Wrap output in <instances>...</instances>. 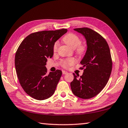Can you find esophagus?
I'll return each instance as SVG.
<instances>
[{
  "instance_id": "1",
  "label": "esophagus",
  "mask_w": 128,
  "mask_h": 128,
  "mask_svg": "<svg viewBox=\"0 0 128 128\" xmlns=\"http://www.w3.org/2000/svg\"><path fill=\"white\" fill-rule=\"evenodd\" d=\"M62 74H67V73H68V72H67L66 71V70H62Z\"/></svg>"
}]
</instances>
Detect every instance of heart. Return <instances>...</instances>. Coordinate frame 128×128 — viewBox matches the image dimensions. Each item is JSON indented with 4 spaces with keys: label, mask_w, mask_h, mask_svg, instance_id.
Returning <instances> with one entry per match:
<instances>
[{
    "label": "heart",
    "mask_w": 128,
    "mask_h": 128,
    "mask_svg": "<svg viewBox=\"0 0 128 128\" xmlns=\"http://www.w3.org/2000/svg\"><path fill=\"white\" fill-rule=\"evenodd\" d=\"M63 42L68 45L69 47L73 49L76 48V52L80 55L84 54L85 51V47L84 45L80 44L81 40L77 35L73 33H69L62 38ZM59 47V43L55 42L54 45L53 50L54 52H56ZM76 62V60L73 58H70L66 60H63L62 63V66L64 68H68L71 66H73Z\"/></svg>",
    "instance_id": "1"
}]
</instances>
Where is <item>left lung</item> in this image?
Segmentation results:
<instances>
[{"label":"left lung","mask_w":128,"mask_h":128,"mask_svg":"<svg viewBox=\"0 0 128 128\" xmlns=\"http://www.w3.org/2000/svg\"><path fill=\"white\" fill-rule=\"evenodd\" d=\"M74 30L85 38L87 50L80 62L83 74L80 77L73 73L70 88L76 96L90 99L98 95L107 84L112 67L111 52L105 39L94 30L88 28Z\"/></svg>","instance_id":"1"}]
</instances>
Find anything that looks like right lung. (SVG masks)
Here are the masks:
<instances>
[{"label":"right lung","mask_w":128,"mask_h":128,"mask_svg":"<svg viewBox=\"0 0 128 128\" xmlns=\"http://www.w3.org/2000/svg\"><path fill=\"white\" fill-rule=\"evenodd\" d=\"M67 29L41 31L30 34L21 43L15 55V68L25 92L36 100H44L54 94L62 76L56 70L47 74V58L54 55L53 47Z\"/></svg>","instance_id":"obj_1"}]
</instances>
